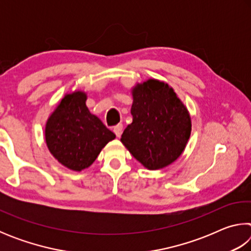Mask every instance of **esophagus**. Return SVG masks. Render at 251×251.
<instances>
[{
	"label": "esophagus",
	"instance_id": "esophagus-1",
	"mask_svg": "<svg viewBox=\"0 0 251 251\" xmlns=\"http://www.w3.org/2000/svg\"><path fill=\"white\" fill-rule=\"evenodd\" d=\"M114 133L117 136V137H121V135L123 133V125L122 124H117L116 126H114Z\"/></svg>",
	"mask_w": 251,
	"mask_h": 251
}]
</instances>
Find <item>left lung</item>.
I'll return each mask as SVG.
<instances>
[{
  "mask_svg": "<svg viewBox=\"0 0 251 251\" xmlns=\"http://www.w3.org/2000/svg\"><path fill=\"white\" fill-rule=\"evenodd\" d=\"M133 123L121 142L151 171L171 165L184 151L192 131L185 105L168 84L148 79L133 88Z\"/></svg>",
  "mask_w": 251,
  "mask_h": 251,
  "instance_id": "left-lung-1",
  "label": "left lung"
}]
</instances>
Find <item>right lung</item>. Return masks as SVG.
I'll return each instance as SVG.
<instances>
[{
	"label": "right lung",
	"instance_id": "obj_1",
	"mask_svg": "<svg viewBox=\"0 0 251 251\" xmlns=\"http://www.w3.org/2000/svg\"><path fill=\"white\" fill-rule=\"evenodd\" d=\"M86 94H66L49 117L45 127L48 147L55 158L72 171L90 167L106 144L116 137L86 104Z\"/></svg>",
	"mask_w": 251,
	"mask_h": 251
}]
</instances>
